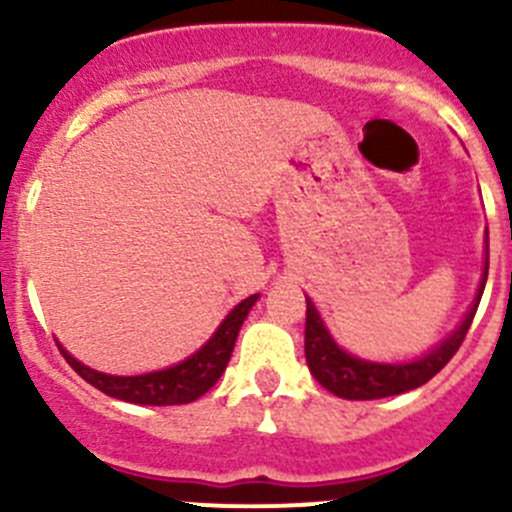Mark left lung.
Masks as SVG:
<instances>
[{
  "instance_id": "8db88e82",
  "label": "left lung",
  "mask_w": 512,
  "mask_h": 512,
  "mask_svg": "<svg viewBox=\"0 0 512 512\" xmlns=\"http://www.w3.org/2000/svg\"><path fill=\"white\" fill-rule=\"evenodd\" d=\"M485 280H488V267L483 272V282H480L478 297L473 302L471 312L466 314L461 327L441 344L433 349L431 354L421 356L411 364H374V361H361L356 356L342 352L329 337L324 329L322 319H319L314 304L307 299V322H304V356H307L309 371L314 379L332 394L342 396V399L352 401H369V399H386V396L404 394V391L418 389L426 381H431L466 339L468 329H471L473 317L483 294Z\"/></svg>"
}]
</instances>
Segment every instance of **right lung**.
Instances as JSON below:
<instances>
[{
  "instance_id": "right-lung-1",
  "label": "right lung",
  "mask_w": 512,
  "mask_h": 512,
  "mask_svg": "<svg viewBox=\"0 0 512 512\" xmlns=\"http://www.w3.org/2000/svg\"><path fill=\"white\" fill-rule=\"evenodd\" d=\"M257 302V294L242 299L235 309L223 319L218 332L210 337L200 352H195L190 359L180 361V364L170 366V369L153 371V374L143 376H108L101 371L89 369L81 361H76L66 349H61L64 359L69 361L71 369L96 386L103 394L113 396V399L128 401V404H146V406H175V404H190L205 391L215 386L220 374L225 371L227 361L232 356V347H235L237 332H240L242 322H245L247 312L252 304Z\"/></svg>"
}]
</instances>
